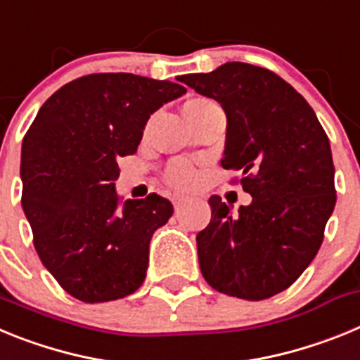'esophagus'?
<instances>
[{
    "label": "esophagus",
    "mask_w": 360,
    "mask_h": 360,
    "mask_svg": "<svg viewBox=\"0 0 360 360\" xmlns=\"http://www.w3.org/2000/svg\"><path fill=\"white\" fill-rule=\"evenodd\" d=\"M171 200H173L174 209H180L184 205V203H186V198H184V196H180V195H174Z\"/></svg>",
    "instance_id": "obj_1"
}]
</instances>
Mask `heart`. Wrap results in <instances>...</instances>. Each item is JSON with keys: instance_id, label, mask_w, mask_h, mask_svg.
Masks as SVG:
<instances>
[{"instance_id": "b5f03b06", "label": "heart", "mask_w": 360, "mask_h": 360, "mask_svg": "<svg viewBox=\"0 0 360 360\" xmlns=\"http://www.w3.org/2000/svg\"><path fill=\"white\" fill-rule=\"evenodd\" d=\"M165 178H167V182L171 186L184 189V187H189L191 184L195 182L196 173L187 162H174L167 169V173H165Z\"/></svg>"}]
</instances>
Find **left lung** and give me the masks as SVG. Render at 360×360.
<instances>
[{
    "instance_id": "left-lung-1",
    "label": "left lung",
    "mask_w": 360,
    "mask_h": 360,
    "mask_svg": "<svg viewBox=\"0 0 360 360\" xmlns=\"http://www.w3.org/2000/svg\"><path fill=\"white\" fill-rule=\"evenodd\" d=\"M178 81L221 104V165L240 171L252 196L236 214L219 196L209 198L211 221L196 234L200 270L232 297H272L316 257L335 207L328 136L303 95L266 68L234 61Z\"/></svg>"
}]
</instances>
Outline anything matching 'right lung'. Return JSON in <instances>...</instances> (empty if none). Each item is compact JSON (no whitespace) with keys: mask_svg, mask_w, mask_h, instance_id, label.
Listing matches in <instances>:
<instances>
[{"mask_svg":"<svg viewBox=\"0 0 360 360\" xmlns=\"http://www.w3.org/2000/svg\"><path fill=\"white\" fill-rule=\"evenodd\" d=\"M186 91L133 73H94L59 88L25 135L21 205L34 245L79 301L126 297L144 283L149 243L173 205L157 193L120 198L117 158L133 155L149 117Z\"/></svg>","mask_w":360,"mask_h":360,"instance_id":"add662e5","label":"right lung"}]
</instances>
